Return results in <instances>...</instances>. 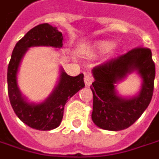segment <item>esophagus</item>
<instances>
[{
    "mask_svg": "<svg viewBox=\"0 0 159 159\" xmlns=\"http://www.w3.org/2000/svg\"><path fill=\"white\" fill-rule=\"evenodd\" d=\"M93 82V77L90 73H87L84 77V83L86 85V87H89Z\"/></svg>",
    "mask_w": 159,
    "mask_h": 159,
    "instance_id": "esophagus-1",
    "label": "esophagus"
}]
</instances>
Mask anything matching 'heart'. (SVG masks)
<instances>
[{"mask_svg":"<svg viewBox=\"0 0 159 159\" xmlns=\"http://www.w3.org/2000/svg\"><path fill=\"white\" fill-rule=\"evenodd\" d=\"M114 42L111 40H99L93 46V50L95 52H104L113 48Z\"/></svg>","mask_w":159,"mask_h":159,"instance_id":"b5f03b06","label":"heart"}]
</instances>
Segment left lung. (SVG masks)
I'll list each match as a JSON object with an SVG mask.
<instances>
[{
    "label": "left lung",
    "instance_id": "left-lung-1",
    "mask_svg": "<svg viewBox=\"0 0 159 159\" xmlns=\"http://www.w3.org/2000/svg\"><path fill=\"white\" fill-rule=\"evenodd\" d=\"M136 73L142 79L140 91L133 97H123L116 85L128 75ZM94 81L90 87L93 103L92 120L105 130H124L133 125L149 106L156 76L152 52L147 48H137L117 59L95 66Z\"/></svg>",
    "mask_w": 159,
    "mask_h": 159
}]
</instances>
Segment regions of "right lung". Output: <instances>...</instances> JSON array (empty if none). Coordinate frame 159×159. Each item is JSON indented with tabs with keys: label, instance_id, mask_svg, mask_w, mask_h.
<instances>
[{
	"label": "right lung",
	"instance_id": "obj_1",
	"mask_svg": "<svg viewBox=\"0 0 159 159\" xmlns=\"http://www.w3.org/2000/svg\"><path fill=\"white\" fill-rule=\"evenodd\" d=\"M63 40V34L56 27L48 23L39 24L31 29L16 44L11 55L7 69L9 100L16 116L34 129L47 131L58 127L62 122L67 100L85 86L83 74L71 77L63 67H60V75L55 88L42 102H30L18 88V69L28 49L33 47L62 48Z\"/></svg>",
	"mask_w": 159,
	"mask_h": 159
}]
</instances>
